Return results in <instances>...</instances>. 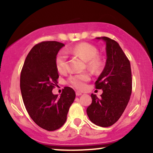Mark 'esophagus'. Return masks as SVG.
<instances>
[{
    "mask_svg": "<svg viewBox=\"0 0 153 153\" xmlns=\"http://www.w3.org/2000/svg\"><path fill=\"white\" fill-rule=\"evenodd\" d=\"M75 94H76V96H80V95H82V93L80 92V91H76V92H75Z\"/></svg>",
    "mask_w": 153,
    "mask_h": 153,
    "instance_id": "34e87169",
    "label": "esophagus"
}]
</instances>
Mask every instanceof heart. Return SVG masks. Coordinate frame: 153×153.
Wrapping results in <instances>:
<instances>
[{
  "label": "heart",
  "mask_w": 153,
  "mask_h": 153,
  "mask_svg": "<svg viewBox=\"0 0 153 153\" xmlns=\"http://www.w3.org/2000/svg\"><path fill=\"white\" fill-rule=\"evenodd\" d=\"M72 54L80 57L86 61L88 69L94 73L100 71L103 65L101 57L98 54V50L94 45L88 42H81L74 47L68 49L67 51L62 50L57 54L55 58V65L59 73H65L68 69V54ZM90 75L87 73H78L71 75L68 78V82L77 89H83L85 82L90 80Z\"/></svg>",
  "instance_id": "heart-1"
}]
</instances>
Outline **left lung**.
Wrapping results in <instances>:
<instances>
[{
  "label": "left lung",
  "instance_id": "obj_1",
  "mask_svg": "<svg viewBox=\"0 0 153 153\" xmlns=\"http://www.w3.org/2000/svg\"><path fill=\"white\" fill-rule=\"evenodd\" d=\"M106 42V62L104 69L95 82L96 88L102 89L99 99L91 94L92 103L87 114L94 124L102 127L113 125L125 110L132 90L130 62L119 45L114 39L102 36Z\"/></svg>",
  "mask_w": 153,
  "mask_h": 153
}]
</instances>
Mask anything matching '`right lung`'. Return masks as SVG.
I'll list each match as a JSON object with an SVG mask.
<instances>
[{"label":"right lung","instance_id":"1","mask_svg":"<svg viewBox=\"0 0 153 153\" xmlns=\"http://www.w3.org/2000/svg\"><path fill=\"white\" fill-rule=\"evenodd\" d=\"M63 46L56 41L34 45L21 72V92L26 109L39 127L47 131L57 130L65 124L75 98L71 87H65L59 97L52 92L58 83L55 58Z\"/></svg>","mask_w":153,"mask_h":153}]
</instances>
